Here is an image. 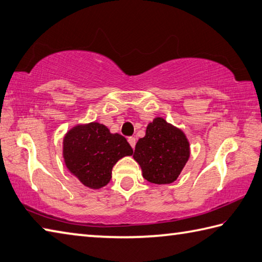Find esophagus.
<instances>
[{"label": "esophagus", "mask_w": 262, "mask_h": 262, "mask_svg": "<svg viewBox=\"0 0 262 262\" xmlns=\"http://www.w3.org/2000/svg\"><path fill=\"white\" fill-rule=\"evenodd\" d=\"M128 143H129L130 146L134 148L135 147V144H136V140L135 137H128Z\"/></svg>", "instance_id": "esophagus-1"}]
</instances>
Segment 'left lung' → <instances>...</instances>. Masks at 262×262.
<instances>
[{
  "label": "left lung",
  "mask_w": 262,
  "mask_h": 262,
  "mask_svg": "<svg viewBox=\"0 0 262 262\" xmlns=\"http://www.w3.org/2000/svg\"><path fill=\"white\" fill-rule=\"evenodd\" d=\"M191 156L189 142L181 128L157 117L137 141L134 160L147 182L165 185L178 178Z\"/></svg>",
  "instance_id": "1"
}]
</instances>
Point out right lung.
<instances>
[{
	"label": "right lung",
	"instance_id": "right-lung-1",
	"mask_svg": "<svg viewBox=\"0 0 262 262\" xmlns=\"http://www.w3.org/2000/svg\"><path fill=\"white\" fill-rule=\"evenodd\" d=\"M132 155L133 148L124 136L110 133L109 128L96 121L71 127L63 137L67 169L91 189L105 186L118 160Z\"/></svg>",
	"mask_w": 262,
	"mask_h": 262
}]
</instances>
